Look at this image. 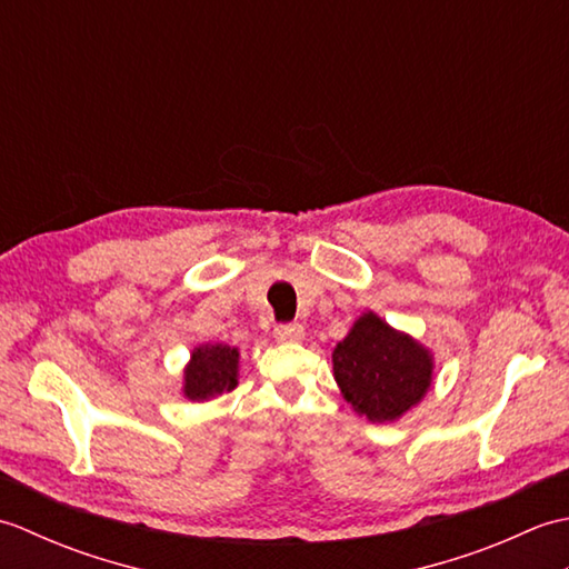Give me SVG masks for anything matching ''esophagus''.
Wrapping results in <instances>:
<instances>
[{
	"mask_svg": "<svg viewBox=\"0 0 569 569\" xmlns=\"http://www.w3.org/2000/svg\"><path fill=\"white\" fill-rule=\"evenodd\" d=\"M273 337H276V342H281V345L300 342L306 337V330L300 328V325H278V328L273 330Z\"/></svg>",
	"mask_w": 569,
	"mask_h": 569,
	"instance_id": "obj_1",
	"label": "esophagus"
}]
</instances>
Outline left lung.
Masks as SVG:
<instances>
[{
  "mask_svg": "<svg viewBox=\"0 0 569 569\" xmlns=\"http://www.w3.org/2000/svg\"><path fill=\"white\" fill-rule=\"evenodd\" d=\"M332 371L342 398L357 416L393 422L430 391L435 355L413 335L396 330L367 310L332 349Z\"/></svg>",
  "mask_w": 569,
  "mask_h": 569,
  "instance_id": "left-lung-1",
  "label": "left lung"
}]
</instances>
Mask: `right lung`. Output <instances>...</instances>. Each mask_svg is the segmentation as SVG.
Returning <instances> with one entry per match:
<instances>
[{
    "instance_id": "obj_1",
    "label": "right lung",
    "mask_w": 569,
    "mask_h": 569,
    "mask_svg": "<svg viewBox=\"0 0 569 569\" xmlns=\"http://www.w3.org/2000/svg\"><path fill=\"white\" fill-rule=\"evenodd\" d=\"M239 383V349L224 342H200L192 347L183 367L180 393L192 403H204L229 393Z\"/></svg>"
}]
</instances>
